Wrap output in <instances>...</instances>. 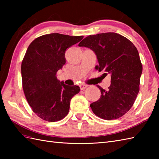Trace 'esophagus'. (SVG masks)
Returning <instances> with one entry per match:
<instances>
[{
	"label": "esophagus",
	"instance_id": "34e87169",
	"mask_svg": "<svg viewBox=\"0 0 159 159\" xmlns=\"http://www.w3.org/2000/svg\"><path fill=\"white\" fill-rule=\"evenodd\" d=\"M87 87V85H85V84H81V85H80V88L81 90H83V89H85Z\"/></svg>",
	"mask_w": 159,
	"mask_h": 159
}]
</instances>
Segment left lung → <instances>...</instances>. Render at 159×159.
Segmentation results:
<instances>
[{
  "instance_id": "obj_1",
  "label": "left lung",
  "mask_w": 159,
  "mask_h": 159,
  "mask_svg": "<svg viewBox=\"0 0 159 159\" xmlns=\"http://www.w3.org/2000/svg\"><path fill=\"white\" fill-rule=\"evenodd\" d=\"M79 46L92 49L99 65L96 69L111 74V85L101 92L98 100L90 104L93 113L102 119L112 120L126 114L133 107L139 92L142 73L139 52L129 39L116 33L89 35Z\"/></svg>"
}]
</instances>
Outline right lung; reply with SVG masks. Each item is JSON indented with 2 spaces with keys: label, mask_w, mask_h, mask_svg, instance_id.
<instances>
[{
  "label": "right lung",
  "mask_w": 159,
  "mask_h": 159,
  "mask_svg": "<svg viewBox=\"0 0 159 159\" xmlns=\"http://www.w3.org/2000/svg\"><path fill=\"white\" fill-rule=\"evenodd\" d=\"M83 38L50 33L33 40L26 50L21 65L23 91L33 112L43 120L63 119L71 99L80 92L79 86L60 82L57 72L65 65L66 50Z\"/></svg>",
  "instance_id": "right-lung-1"
}]
</instances>
